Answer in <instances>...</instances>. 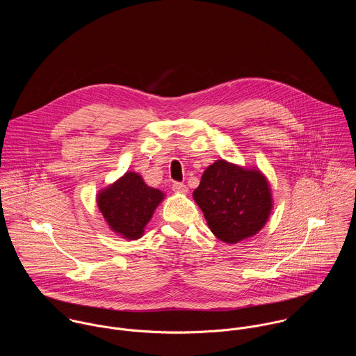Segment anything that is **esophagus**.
Segmentation results:
<instances>
[{
  "label": "esophagus",
  "instance_id": "obj_1",
  "mask_svg": "<svg viewBox=\"0 0 356 356\" xmlns=\"http://www.w3.org/2000/svg\"><path fill=\"white\" fill-rule=\"evenodd\" d=\"M172 191L177 192V193H186L188 188H186V185H184L181 182H174L172 184Z\"/></svg>",
  "mask_w": 356,
  "mask_h": 356
}]
</instances>
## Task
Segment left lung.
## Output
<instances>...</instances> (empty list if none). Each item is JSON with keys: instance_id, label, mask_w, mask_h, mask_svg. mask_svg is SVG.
Returning a JSON list of instances; mask_svg holds the SVG:
<instances>
[{"instance_id": "8db88e82", "label": "left lung", "mask_w": 356, "mask_h": 356, "mask_svg": "<svg viewBox=\"0 0 356 356\" xmlns=\"http://www.w3.org/2000/svg\"><path fill=\"white\" fill-rule=\"evenodd\" d=\"M193 199L213 236L227 244L254 236L273 208L266 177L257 168H244L223 159L207 167Z\"/></svg>"}]
</instances>
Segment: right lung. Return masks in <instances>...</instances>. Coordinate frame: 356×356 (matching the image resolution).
Masks as SVG:
<instances>
[{"label":"right lung","mask_w":356,"mask_h":356,"mask_svg":"<svg viewBox=\"0 0 356 356\" xmlns=\"http://www.w3.org/2000/svg\"><path fill=\"white\" fill-rule=\"evenodd\" d=\"M163 199L161 191L148 186L140 174L127 171L100 191L97 205L112 232L123 238L137 240Z\"/></svg>","instance_id":"obj_1"}]
</instances>
